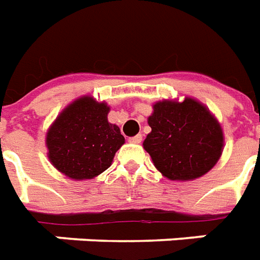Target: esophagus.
Masks as SVG:
<instances>
[{
	"label": "esophagus",
	"instance_id": "1",
	"mask_svg": "<svg viewBox=\"0 0 260 260\" xmlns=\"http://www.w3.org/2000/svg\"><path fill=\"white\" fill-rule=\"evenodd\" d=\"M141 141H142L141 134H138V136H134V137L128 138V142H132V144H141Z\"/></svg>",
	"mask_w": 260,
	"mask_h": 260
}]
</instances>
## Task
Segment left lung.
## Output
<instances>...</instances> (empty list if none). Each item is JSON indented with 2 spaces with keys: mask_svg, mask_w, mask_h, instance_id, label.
I'll return each instance as SVG.
<instances>
[{
  "mask_svg": "<svg viewBox=\"0 0 260 260\" xmlns=\"http://www.w3.org/2000/svg\"><path fill=\"white\" fill-rule=\"evenodd\" d=\"M144 149L163 177L192 181L207 174L223 151V130L210 109L192 97L157 101L148 118Z\"/></svg>",
  "mask_w": 260,
  "mask_h": 260,
  "instance_id": "1",
  "label": "left lung"
}]
</instances>
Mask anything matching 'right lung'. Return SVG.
<instances>
[{
    "instance_id": "1",
    "label": "right lung",
    "mask_w": 260,
    "mask_h": 260,
    "mask_svg": "<svg viewBox=\"0 0 260 260\" xmlns=\"http://www.w3.org/2000/svg\"><path fill=\"white\" fill-rule=\"evenodd\" d=\"M109 107L82 95L58 114L46 132L49 161L75 181L93 179L108 169L124 144L116 124L108 122Z\"/></svg>"
}]
</instances>
